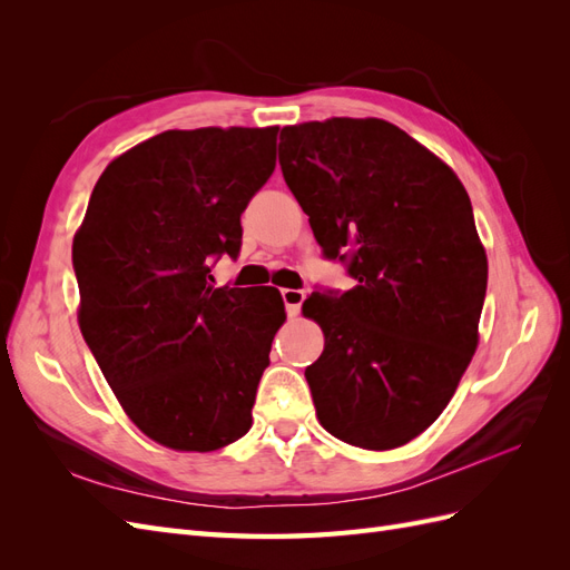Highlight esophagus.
I'll use <instances>...</instances> for the list:
<instances>
[{"instance_id": "esophagus-1", "label": "esophagus", "mask_w": 570, "mask_h": 570, "mask_svg": "<svg viewBox=\"0 0 570 570\" xmlns=\"http://www.w3.org/2000/svg\"><path fill=\"white\" fill-rule=\"evenodd\" d=\"M281 295H283L285 308H287V316L295 318L299 314V306H302L304 297H306L304 289H289V287H285V289H281Z\"/></svg>"}]
</instances>
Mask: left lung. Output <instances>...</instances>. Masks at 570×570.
<instances>
[{"instance_id":"obj_1","label":"left lung","mask_w":570,"mask_h":570,"mask_svg":"<svg viewBox=\"0 0 570 570\" xmlns=\"http://www.w3.org/2000/svg\"><path fill=\"white\" fill-rule=\"evenodd\" d=\"M278 159L323 254L352 252L356 281L302 304L325 337L304 371L316 416L342 442L394 450L438 421L478 350L488 254L469 193L383 118L285 126Z\"/></svg>"}]
</instances>
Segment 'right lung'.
Masks as SVG:
<instances>
[{
	"instance_id": "1",
	"label": "right lung",
	"mask_w": 570,
	"mask_h": 570,
	"mask_svg": "<svg viewBox=\"0 0 570 570\" xmlns=\"http://www.w3.org/2000/svg\"><path fill=\"white\" fill-rule=\"evenodd\" d=\"M278 126L166 130L99 176L73 237L78 325L118 404L176 452L247 435L271 342L275 287H214L237 256L245 206L275 168Z\"/></svg>"
}]
</instances>
